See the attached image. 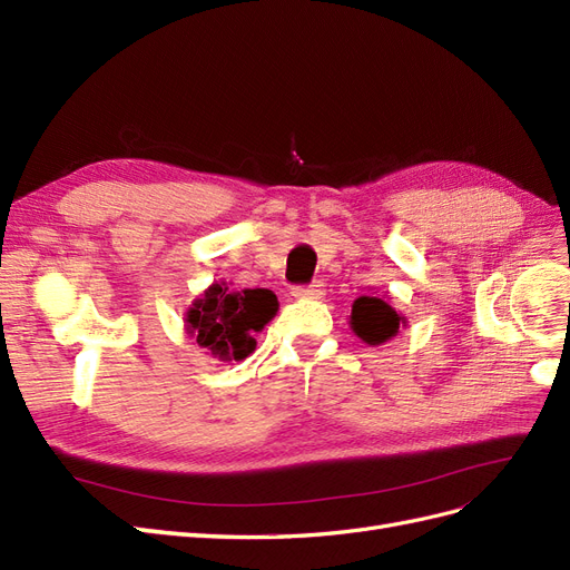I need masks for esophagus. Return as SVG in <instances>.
I'll list each match as a JSON object with an SVG mask.
<instances>
[{"mask_svg": "<svg viewBox=\"0 0 570 570\" xmlns=\"http://www.w3.org/2000/svg\"><path fill=\"white\" fill-rule=\"evenodd\" d=\"M325 292V285L321 281H314L312 285H299V287H292V297H312V299H318L323 297Z\"/></svg>", "mask_w": 570, "mask_h": 570, "instance_id": "1", "label": "esophagus"}]
</instances>
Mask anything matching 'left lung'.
<instances>
[{
	"label": "left lung",
	"instance_id": "left-lung-1",
	"mask_svg": "<svg viewBox=\"0 0 570 570\" xmlns=\"http://www.w3.org/2000/svg\"><path fill=\"white\" fill-rule=\"evenodd\" d=\"M404 316L381 297H358L352 306V331L366 344H383L400 331Z\"/></svg>",
	"mask_w": 570,
	"mask_h": 570
}]
</instances>
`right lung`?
Instances as JSON below:
<instances>
[{"mask_svg":"<svg viewBox=\"0 0 570 570\" xmlns=\"http://www.w3.org/2000/svg\"><path fill=\"white\" fill-rule=\"evenodd\" d=\"M278 312V297L271 289H233L214 283L187 308V333L199 347L220 361H243L256 350L254 335Z\"/></svg>","mask_w":570,"mask_h":570,"instance_id":"add662e5","label":"right lung"}]
</instances>
